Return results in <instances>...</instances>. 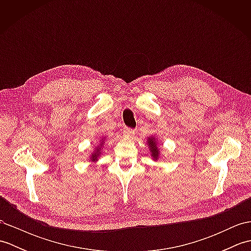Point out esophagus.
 I'll use <instances>...</instances> for the list:
<instances>
[{
  "label": "esophagus",
  "mask_w": 251,
  "mask_h": 251,
  "mask_svg": "<svg viewBox=\"0 0 251 251\" xmlns=\"http://www.w3.org/2000/svg\"><path fill=\"white\" fill-rule=\"evenodd\" d=\"M135 132H136V130H135V129L128 128V127H125V128L123 129V134H124V136H125V137H127V138H131V137H134V136H135Z\"/></svg>",
  "instance_id": "obj_1"
}]
</instances>
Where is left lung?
Segmentation results:
<instances>
[{
  "label": "left lung",
  "mask_w": 251,
  "mask_h": 251,
  "mask_svg": "<svg viewBox=\"0 0 251 251\" xmlns=\"http://www.w3.org/2000/svg\"><path fill=\"white\" fill-rule=\"evenodd\" d=\"M148 143H149V146H150V149H151V151H152L153 157L156 158V157L158 156V149L156 148L155 141H154L153 138H150V139L148 140Z\"/></svg>",
  "instance_id": "8db88e82"
}]
</instances>
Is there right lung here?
I'll list each match as a JSON object with an SVG mask.
<instances>
[{"label":"right lung","mask_w":251,"mask_h":251,"mask_svg":"<svg viewBox=\"0 0 251 251\" xmlns=\"http://www.w3.org/2000/svg\"><path fill=\"white\" fill-rule=\"evenodd\" d=\"M93 158H96V154H94V156H93Z\"/></svg>","instance_id":"right-lung-1"}]
</instances>
